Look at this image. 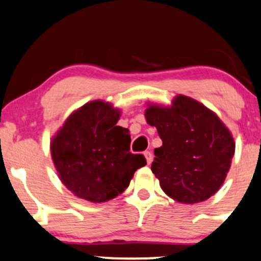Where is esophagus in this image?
Segmentation results:
<instances>
[{"label": "esophagus", "mask_w": 261, "mask_h": 261, "mask_svg": "<svg viewBox=\"0 0 261 261\" xmlns=\"http://www.w3.org/2000/svg\"><path fill=\"white\" fill-rule=\"evenodd\" d=\"M144 156H145V159H146V162H147L148 165H150V163L152 162V153H151L150 151H145Z\"/></svg>", "instance_id": "34e87169"}]
</instances>
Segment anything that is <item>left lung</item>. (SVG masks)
Instances as JSON below:
<instances>
[{
	"label": "left lung",
	"instance_id": "1",
	"mask_svg": "<svg viewBox=\"0 0 261 261\" xmlns=\"http://www.w3.org/2000/svg\"><path fill=\"white\" fill-rule=\"evenodd\" d=\"M145 117L162 140L151 165L162 191L185 204L217 193L236 152L231 133L217 114L190 96L177 95L170 107L148 102Z\"/></svg>",
	"mask_w": 261,
	"mask_h": 261
}]
</instances>
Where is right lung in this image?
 Here are the masks:
<instances>
[{
	"mask_svg": "<svg viewBox=\"0 0 261 261\" xmlns=\"http://www.w3.org/2000/svg\"><path fill=\"white\" fill-rule=\"evenodd\" d=\"M120 116L113 104L93 100L74 110L51 137L54 167L74 196L93 203L115 198L146 165L142 154L130 152V133L116 125Z\"/></svg>",
	"mask_w": 261,
	"mask_h": 261,
	"instance_id": "1",
	"label": "right lung"
}]
</instances>
